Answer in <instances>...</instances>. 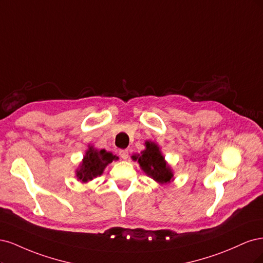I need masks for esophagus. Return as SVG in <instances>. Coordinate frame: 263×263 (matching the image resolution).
I'll use <instances>...</instances> for the list:
<instances>
[{"instance_id": "esophagus-1", "label": "esophagus", "mask_w": 263, "mask_h": 263, "mask_svg": "<svg viewBox=\"0 0 263 263\" xmlns=\"http://www.w3.org/2000/svg\"><path fill=\"white\" fill-rule=\"evenodd\" d=\"M119 155L121 156V158L126 159L129 157V151L128 149H120L119 151Z\"/></svg>"}]
</instances>
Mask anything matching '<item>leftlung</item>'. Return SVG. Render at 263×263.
<instances>
[{"instance_id": "obj_1", "label": "left lung", "mask_w": 263, "mask_h": 263, "mask_svg": "<svg viewBox=\"0 0 263 263\" xmlns=\"http://www.w3.org/2000/svg\"><path fill=\"white\" fill-rule=\"evenodd\" d=\"M146 149L142 152L140 156H132L134 160L138 159L141 168L157 182H169L173 177L171 168L166 166L163 155L155 143L146 142Z\"/></svg>"}]
</instances>
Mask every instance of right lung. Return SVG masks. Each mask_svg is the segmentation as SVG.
I'll list each match as a JSON object with an SVG mask.
<instances>
[{"label": "right lung", "instance_id": "1", "mask_svg": "<svg viewBox=\"0 0 263 263\" xmlns=\"http://www.w3.org/2000/svg\"><path fill=\"white\" fill-rule=\"evenodd\" d=\"M118 157L106 149H94L89 147L86 152V155L84 156L83 163L80 171H78L76 177L83 182L91 180L94 177L100 176L103 174L105 167L117 159Z\"/></svg>", "mask_w": 263, "mask_h": 263}]
</instances>
